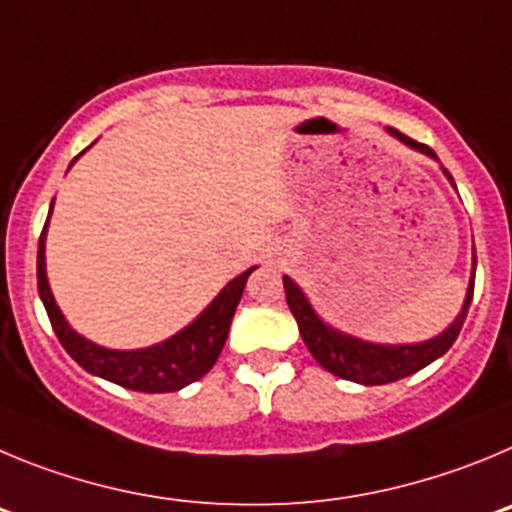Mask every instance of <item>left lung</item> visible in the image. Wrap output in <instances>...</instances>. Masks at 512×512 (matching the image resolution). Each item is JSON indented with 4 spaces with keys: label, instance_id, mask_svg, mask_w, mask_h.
<instances>
[{
    "label": "left lung",
    "instance_id": "1",
    "mask_svg": "<svg viewBox=\"0 0 512 512\" xmlns=\"http://www.w3.org/2000/svg\"><path fill=\"white\" fill-rule=\"evenodd\" d=\"M390 135L398 137L405 145L416 147L421 153L436 158V153L428 145H421V142L405 137L403 132L390 130ZM449 176V173H446ZM451 181V176H449ZM477 265V260H474ZM285 301H288L290 313L296 316L298 331H301L303 342H306L308 352L313 354V359L319 362L324 370L334 372L336 377H344V380L359 382V385H388V382L403 380V377L413 375V372L423 370L426 365H431L434 359H439L441 354L449 352V347L457 342L459 331H462L464 319H467L469 303H472L474 293V278L469 283L467 290V301H464L462 313L457 316V321L439 334L431 342L423 344H403V347H380V344L370 342H359L354 336L339 334L331 326H326L324 321L313 313L311 303L306 301V296L301 293L293 280L285 275Z\"/></svg>",
    "mask_w": 512,
    "mask_h": 512
}]
</instances>
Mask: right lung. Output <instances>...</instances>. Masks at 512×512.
<instances>
[{
	"label": "right lung",
	"instance_id": "right-lung-1",
	"mask_svg": "<svg viewBox=\"0 0 512 512\" xmlns=\"http://www.w3.org/2000/svg\"><path fill=\"white\" fill-rule=\"evenodd\" d=\"M45 229H48V222H45L38 245L40 298H43V306L48 311L50 326H53L58 342L84 370L109 382H117L122 388L137 390V393H176V390L204 377L214 367V362L222 354L224 342H227L229 324H232L239 298L245 293L247 278L255 267L234 278L199 319L193 321L188 329H183L181 334L170 336L168 342L140 349V352H114V349L96 347V344L86 342L84 336H78L55 306L48 275H45Z\"/></svg>",
	"mask_w": 512,
	"mask_h": 512
}]
</instances>
